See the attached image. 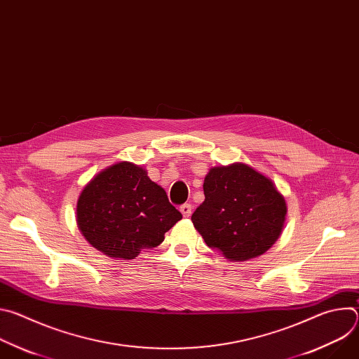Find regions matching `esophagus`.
I'll use <instances>...</instances> for the list:
<instances>
[{
    "label": "esophagus",
    "instance_id": "obj_1",
    "mask_svg": "<svg viewBox=\"0 0 359 359\" xmlns=\"http://www.w3.org/2000/svg\"><path fill=\"white\" fill-rule=\"evenodd\" d=\"M180 212H182V215H183L184 217H190V216H191V212H193L191 204H189V203L182 204V206H180Z\"/></svg>",
    "mask_w": 359,
    "mask_h": 359
}]
</instances>
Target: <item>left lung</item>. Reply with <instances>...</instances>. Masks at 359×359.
<instances>
[{"label": "left lung", "instance_id": "1", "mask_svg": "<svg viewBox=\"0 0 359 359\" xmlns=\"http://www.w3.org/2000/svg\"><path fill=\"white\" fill-rule=\"evenodd\" d=\"M191 222L209 247L230 262L264 254L278 238L287 206L270 179L244 163L213 168Z\"/></svg>", "mask_w": 359, "mask_h": 359}]
</instances>
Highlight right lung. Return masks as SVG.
Here are the masks:
<instances>
[{"instance_id": "right-lung-1", "label": "right lung", "mask_w": 359, "mask_h": 359, "mask_svg": "<svg viewBox=\"0 0 359 359\" xmlns=\"http://www.w3.org/2000/svg\"><path fill=\"white\" fill-rule=\"evenodd\" d=\"M182 213L144 169L116 163L82 190L76 222L83 237L109 257L130 260L142 248L158 247Z\"/></svg>"}]
</instances>
